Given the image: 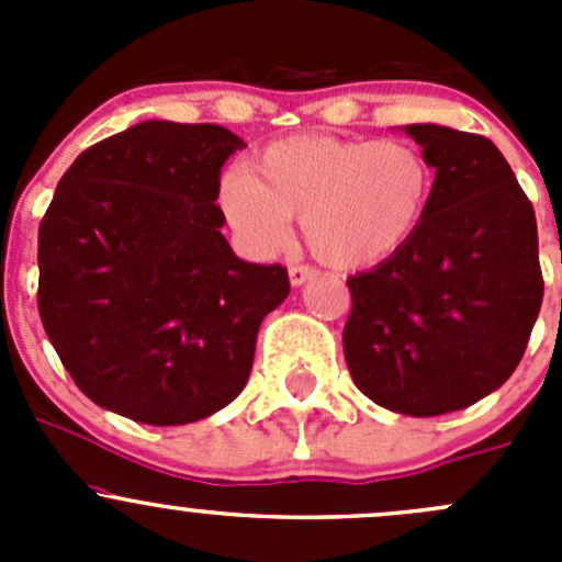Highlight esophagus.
<instances>
[{"label":"esophagus","mask_w":562,"mask_h":562,"mask_svg":"<svg viewBox=\"0 0 562 562\" xmlns=\"http://www.w3.org/2000/svg\"><path fill=\"white\" fill-rule=\"evenodd\" d=\"M288 274H291V285H304V282L315 274V269L304 263H291L288 266Z\"/></svg>","instance_id":"obj_1"}]
</instances>
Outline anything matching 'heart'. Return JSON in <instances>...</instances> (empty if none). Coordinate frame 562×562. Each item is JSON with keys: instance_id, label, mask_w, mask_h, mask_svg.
Masks as SVG:
<instances>
[{"instance_id": "obj_1", "label": "heart", "mask_w": 562, "mask_h": 562, "mask_svg": "<svg viewBox=\"0 0 562 562\" xmlns=\"http://www.w3.org/2000/svg\"><path fill=\"white\" fill-rule=\"evenodd\" d=\"M432 195V166L400 138L364 140L296 135L258 157V176L236 168L220 203L255 252H271L302 217L317 258L364 269L400 252L422 228Z\"/></svg>"}]
</instances>
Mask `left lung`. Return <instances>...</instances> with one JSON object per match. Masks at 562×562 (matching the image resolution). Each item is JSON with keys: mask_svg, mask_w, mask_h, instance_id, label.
Here are the masks:
<instances>
[{"mask_svg": "<svg viewBox=\"0 0 562 562\" xmlns=\"http://www.w3.org/2000/svg\"><path fill=\"white\" fill-rule=\"evenodd\" d=\"M405 133L435 168L422 228L348 277L342 348L356 386L405 416H443L492 394L522 361L543 299L538 228L506 157L440 124Z\"/></svg>", "mask_w": 562, "mask_h": 562, "instance_id": "1", "label": "left lung"}]
</instances>
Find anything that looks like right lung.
<instances>
[{
  "mask_svg": "<svg viewBox=\"0 0 562 562\" xmlns=\"http://www.w3.org/2000/svg\"><path fill=\"white\" fill-rule=\"evenodd\" d=\"M220 124L140 122L89 146L37 234V310L76 386L155 427L198 422L245 389L285 266L247 263L220 234Z\"/></svg>",
  "mask_w": 562,
  "mask_h": 562,
  "instance_id": "1",
  "label": "right lung"
}]
</instances>
